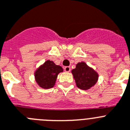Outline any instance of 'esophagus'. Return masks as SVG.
I'll use <instances>...</instances> for the list:
<instances>
[{
  "label": "esophagus",
  "mask_w": 130,
  "mask_h": 130,
  "mask_svg": "<svg viewBox=\"0 0 130 130\" xmlns=\"http://www.w3.org/2000/svg\"><path fill=\"white\" fill-rule=\"evenodd\" d=\"M64 70L66 72H70L71 71V67L69 66H67V67H64Z\"/></svg>",
  "instance_id": "esophagus-1"
}]
</instances>
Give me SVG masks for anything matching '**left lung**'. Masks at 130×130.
Listing matches in <instances>:
<instances>
[{"mask_svg":"<svg viewBox=\"0 0 130 130\" xmlns=\"http://www.w3.org/2000/svg\"><path fill=\"white\" fill-rule=\"evenodd\" d=\"M71 72L77 87L80 89H90L95 85L98 80V74L83 62L78 63L76 65V68L73 69Z\"/></svg>","mask_w":130,"mask_h":130,"instance_id":"1","label":"left lung"}]
</instances>
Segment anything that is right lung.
<instances>
[{
	"label": "right lung",
	"mask_w": 130,
	"mask_h": 130,
	"mask_svg": "<svg viewBox=\"0 0 130 130\" xmlns=\"http://www.w3.org/2000/svg\"><path fill=\"white\" fill-rule=\"evenodd\" d=\"M62 71L63 69L61 66L48 60L36 71V80L43 89H50L55 85L57 75Z\"/></svg>",
	"instance_id": "1"
}]
</instances>
